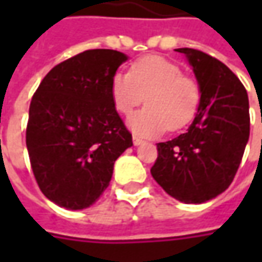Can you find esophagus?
Wrapping results in <instances>:
<instances>
[{"label": "esophagus", "instance_id": "esophagus-1", "mask_svg": "<svg viewBox=\"0 0 262 262\" xmlns=\"http://www.w3.org/2000/svg\"><path fill=\"white\" fill-rule=\"evenodd\" d=\"M133 143H134L136 146H138V144H141V143H143V138H140V137L134 136V137H133Z\"/></svg>", "mask_w": 262, "mask_h": 262}]
</instances>
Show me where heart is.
<instances>
[{"instance_id": "obj_1", "label": "heart", "mask_w": 262, "mask_h": 262, "mask_svg": "<svg viewBox=\"0 0 262 262\" xmlns=\"http://www.w3.org/2000/svg\"><path fill=\"white\" fill-rule=\"evenodd\" d=\"M111 96L121 115H131L144 99L147 107L129 118L137 136L156 137L186 126L201 102V87L182 68L162 56H144L129 73L118 71L111 81Z\"/></svg>"}]
</instances>
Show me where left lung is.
I'll list each match as a JSON object with an SVG mask.
<instances>
[{"label":"left lung","instance_id":"1","mask_svg":"<svg viewBox=\"0 0 262 262\" xmlns=\"http://www.w3.org/2000/svg\"><path fill=\"white\" fill-rule=\"evenodd\" d=\"M201 87V102L188 131L157 144L151 176L167 194L200 204L226 191L249 138V102L244 84L223 62L203 51L179 48Z\"/></svg>","mask_w":262,"mask_h":262}]
</instances>
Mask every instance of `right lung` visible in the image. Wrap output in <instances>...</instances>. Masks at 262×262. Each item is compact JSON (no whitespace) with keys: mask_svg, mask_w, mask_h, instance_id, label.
Wrapping results in <instances>:
<instances>
[{"mask_svg":"<svg viewBox=\"0 0 262 262\" xmlns=\"http://www.w3.org/2000/svg\"><path fill=\"white\" fill-rule=\"evenodd\" d=\"M126 56L89 49L55 66L30 102L26 146L36 182L59 207L83 210L109 186L114 163L133 146L111 81Z\"/></svg>","mask_w":262,"mask_h":262,"instance_id":"obj_1","label":"right lung"}]
</instances>
